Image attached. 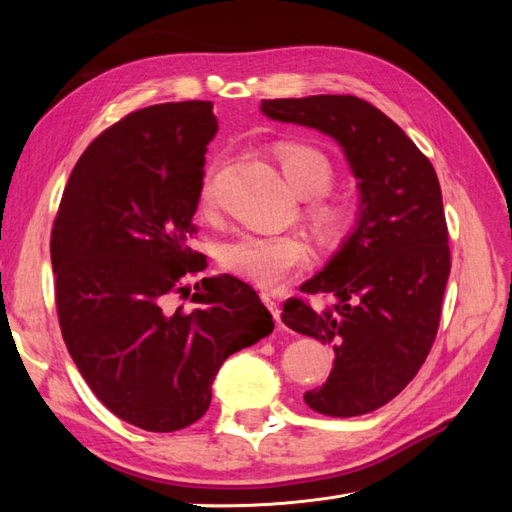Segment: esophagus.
Wrapping results in <instances>:
<instances>
[{
    "label": "esophagus",
    "instance_id": "obj_1",
    "mask_svg": "<svg viewBox=\"0 0 512 512\" xmlns=\"http://www.w3.org/2000/svg\"><path fill=\"white\" fill-rule=\"evenodd\" d=\"M262 301H265V305L271 309V314H273V318H275V322L280 324V303L275 301V297L273 294H269V292H262Z\"/></svg>",
    "mask_w": 512,
    "mask_h": 512
}]
</instances>
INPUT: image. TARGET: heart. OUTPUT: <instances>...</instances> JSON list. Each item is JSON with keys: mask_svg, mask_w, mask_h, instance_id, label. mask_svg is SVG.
Wrapping results in <instances>:
<instances>
[{"mask_svg": "<svg viewBox=\"0 0 512 512\" xmlns=\"http://www.w3.org/2000/svg\"><path fill=\"white\" fill-rule=\"evenodd\" d=\"M277 160L292 190L309 198V215L324 235H337L346 224V209L322 194L329 192L335 179V168L324 153L312 145L286 143L277 149ZM203 207H213L215 192L211 181L205 183ZM222 265L243 280L256 286L273 288L288 282L307 267L312 250L297 235H269V232H239L222 245Z\"/></svg>", "mask_w": 512, "mask_h": 512, "instance_id": "obj_1", "label": "heart"}]
</instances>
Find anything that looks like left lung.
<instances>
[{
	"label": "left lung",
	"mask_w": 512,
	"mask_h": 512,
	"mask_svg": "<svg viewBox=\"0 0 512 512\" xmlns=\"http://www.w3.org/2000/svg\"><path fill=\"white\" fill-rule=\"evenodd\" d=\"M260 111L335 138L359 179L356 228L301 286L327 305L288 299L282 320L335 350L305 404L339 418L374 412L406 389L440 327L451 250L438 175L393 119L356 96L262 100Z\"/></svg>",
	"instance_id": "1"
}]
</instances>
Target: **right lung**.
<instances>
[{
    "label": "right lung",
    "instance_id": "obj_1",
    "mask_svg": "<svg viewBox=\"0 0 512 512\" xmlns=\"http://www.w3.org/2000/svg\"><path fill=\"white\" fill-rule=\"evenodd\" d=\"M213 104H153L106 128L83 151L51 232L64 342L89 389L121 421L168 433L196 423L232 352L273 331L256 290L207 269L188 245L218 132ZM191 297L192 313L173 308Z\"/></svg>",
    "mask_w": 512,
    "mask_h": 512
}]
</instances>
